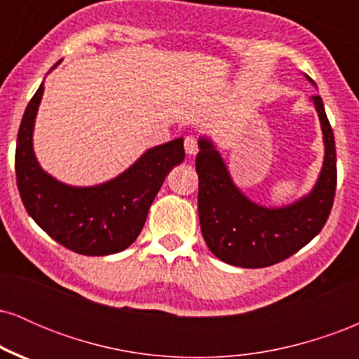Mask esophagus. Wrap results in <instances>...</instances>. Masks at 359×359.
I'll use <instances>...</instances> for the list:
<instances>
[{
    "instance_id": "obj_1",
    "label": "esophagus",
    "mask_w": 359,
    "mask_h": 359,
    "mask_svg": "<svg viewBox=\"0 0 359 359\" xmlns=\"http://www.w3.org/2000/svg\"><path fill=\"white\" fill-rule=\"evenodd\" d=\"M184 147H185V154L189 156H194L199 151V143H197V138L196 137H187L184 142Z\"/></svg>"
}]
</instances>
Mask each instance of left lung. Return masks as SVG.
<instances>
[{
    "instance_id": "left-lung-1",
    "label": "left lung",
    "mask_w": 359,
    "mask_h": 359,
    "mask_svg": "<svg viewBox=\"0 0 359 359\" xmlns=\"http://www.w3.org/2000/svg\"><path fill=\"white\" fill-rule=\"evenodd\" d=\"M312 101L324 135V163L314 189L283 208H265L250 201L234 185L211 140L199 138L196 170L201 231L211 253L224 263L241 269L275 265L297 253L324 228L334 203L336 147L323 100L312 96Z\"/></svg>"
}]
</instances>
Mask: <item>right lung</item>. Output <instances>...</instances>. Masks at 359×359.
<instances>
[{
  "instance_id": "add662e5",
  "label": "right lung",
  "mask_w": 359,
  "mask_h": 359,
  "mask_svg": "<svg viewBox=\"0 0 359 359\" xmlns=\"http://www.w3.org/2000/svg\"><path fill=\"white\" fill-rule=\"evenodd\" d=\"M42 96L43 82L25 109L16 138V185L25 209L52 240L76 253L104 257L126 250L142 233L168 172L184 162V138L150 148L108 182L74 187L47 174L35 156L34 126Z\"/></svg>"
}]
</instances>
